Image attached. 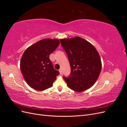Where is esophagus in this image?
<instances>
[{
  "mask_svg": "<svg viewBox=\"0 0 127 127\" xmlns=\"http://www.w3.org/2000/svg\"><path fill=\"white\" fill-rule=\"evenodd\" d=\"M59 72H60V74H61V73H62V69L61 68H60V69L59 70Z\"/></svg>",
  "mask_w": 127,
  "mask_h": 127,
  "instance_id": "34e87169",
  "label": "esophagus"
}]
</instances>
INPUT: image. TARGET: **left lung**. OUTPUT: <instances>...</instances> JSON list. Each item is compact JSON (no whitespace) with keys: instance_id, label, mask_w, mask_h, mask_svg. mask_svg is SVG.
Masks as SVG:
<instances>
[{"instance_id":"obj_1","label":"left lung","mask_w":127,"mask_h":127,"mask_svg":"<svg viewBox=\"0 0 127 127\" xmlns=\"http://www.w3.org/2000/svg\"><path fill=\"white\" fill-rule=\"evenodd\" d=\"M70 64L71 72L68 77H63L72 90L81 92L93 86L102 68L97 51L90 42L80 37L61 39Z\"/></svg>"}]
</instances>
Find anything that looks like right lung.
<instances>
[{
    "label": "right lung",
    "instance_id": "right-lung-1",
    "mask_svg": "<svg viewBox=\"0 0 127 127\" xmlns=\"http://www.w3.org/2000/svg\"><path fill=\"white\" fill-rule=\"evenodd\" d=\"M59 44L58 39H45L24 51L21 60V70L27 84L33 89L40 91L48 89L59 75L49 56Z\"/></svg>",
    "mask_w": 127,
    "mask_h": 127
}]
</instances>
